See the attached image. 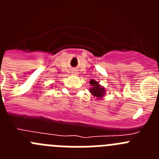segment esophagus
<instances>
[{
  "mask_svg": "<svg viewBox=\"0 0 159 159\" xmlns=\"http://www.w3.org/2000/svg\"><path fill=\"white\" fill-rule=\"evenodd\" d=\"M75 74H77V73H75Z\"/></svg>",
  "mask_w": 159,
  "mask_h": 159,
  "instance_id": "34e87169",
  "label": "esophagus"
}]
</instances>
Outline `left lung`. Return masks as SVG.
<instances>
[{
	"mask_svg": "<svg viewBox=\"0 0 159 159\" xmlns=\"http://www.w3.org/2000/svg\"><path fill=\"white\" fill-rule=\"evenodd\" d=\"M90 84L92 88H90V92L94 97H96L97 99H102V98L104 96L106 90L102 86H101L98 81H95L92 80L90 81Z\"/></svg>",
	"mask_w": 159,
	"mask_h": 159,
	"instance_id": "obj_1",
	"label": "left lung"
}]
</instances>
